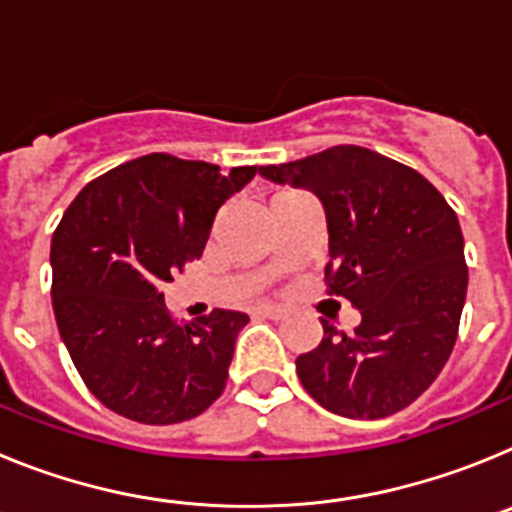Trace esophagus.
I'll list each match as a JSON object with an SVG mask.
<instances>
[{"label":"esophagus","instance_id":"obj_1","mask_svg":"<svg viewBox=\"0 0 512 512\" xmlns=\"http://www.w3.org/2000/svg\"><path fill=\"white\" fill-rule=\"evenodd\" d=\"M256 315H261V318H269V320H282L287 312L282 310V307H274V305H261L256 307Z\"/></svg>","mask_w":512,"mask_h":512}]
</instances>
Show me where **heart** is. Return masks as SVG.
<instances>
[{
	"instance_id": "obj_1",
	"label": "heart",
	"mask_w": 512,
	"mask_h": 512,
	"mask_svg": "<svg viewBox=\"0 0 512 512\" xmlns=\"http://www.w3.org/2000/svg\"><path fill=\"white\" fill-rule=\"evenodd\" d=\"M292 194H297V192H279V194H274V197H271V202L284 200V197H292Z\"/></svg>"
}]
</instances>
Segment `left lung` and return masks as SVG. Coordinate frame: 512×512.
Wrapping results in <instances>:
<instances>
[{"instance_id": "8db88e82", "label": "left lung", "mask_w": 512, "mask_h": 512, "mask_svg": "<svg viewBox=\"0 0 512 512\" xmlns=\"http://www.w3.org/2000/svg\"><path fill=\"white\" fill-rule=\"evenodd\" d=\"M274 184L320 200L328 223V295L361 312L354 333L323 323L297 356L312 400L343 418H387L418 400L449 361L469 271L456 212L425 176L361 146H333L279 166Z\"/></svg>"}]
</instances>
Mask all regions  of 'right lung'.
<instances>
[{
	"label": "right lung",
	"instance_id": "1",
	"mask_svg": "<svg viewBox=\"0 0 512 512\" xmlns=\"http://www.w3.org/2000/svg\"><path fill=\"white\" fill-rule=\"evenodd\" d=\"M256 166L220 174L207 161L151 153L81 189L51 241L53 312L94 397L148 425L197 418L223 395L246 312L176 323L166 282L200 259L212 220Z\"/></svg>",
	"mask_w": 512,
	"mask_h": 512
}]
</instances>
